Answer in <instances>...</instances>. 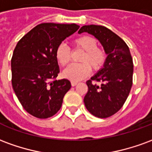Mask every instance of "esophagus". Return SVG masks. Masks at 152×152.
Wrapping results in <instances>:
<instances>
[{
	"label": "esophagus",
	"instance_id": "34e87169",
	"mask_svg": "<svg viewBox=\"0 0 152 152\" xmlns=\"http://www.w3.org/2000/svg\"><path fill=\"white\" fill-rule=\"evenodd\" d=\"M71 84H72V86H76L77 84H78V82H76V81H72L71 82Z\"/></svg>",
	"mask_w": 152,
	"mask_h": 152
}]
</instances>
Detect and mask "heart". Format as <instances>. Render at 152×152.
Here are the masks:
<instances>
[{
    "label": "heart",
    "instance_id": "obj_1",
    "mask_svg": "<svg viewBox=\"0 0 152 152\" xmlns=\"http://www.w3.org/2000/svg\"><path fill=\"white\" fill-rule=\"evenodd\" d=\"M76 49L83 50L80 61L82 63L73 64L64 70L63 75L72 81H79L89 75L91 67L99 71L104 65L107 55L104 50L98 47L97 40L90 36H81L73 41ZM55 57L61 66H66L71 61V50L64 44L59 45L55 52Z\"/></svg>",
    "mask_w": 152,
    "mask_h": 152
}]
</instances>
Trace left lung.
<instances>
[{
    "instance_id": "1",
    "label": "left lung",
    "mask_w": 152,
    "mask_h": 152,
    "mask_svg": "<svg viewBox=\"0 0 152 152\" xmlns=\"http://www.w3.org/2000/svg\"><path fill=\"white\" fill-rule=\"evenodd\" d=\"M88 32L102 44L107 55L103 67L87 80L84 98L87 110L94 116L107 118L123 107L133 85L134 63L129 47L119 36L99 25H85L78 33ZM93 81L100 82L98 86Z\"/></svg>"
}]
</instances>
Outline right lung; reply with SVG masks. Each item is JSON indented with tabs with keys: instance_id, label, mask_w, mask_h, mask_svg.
I'll return each mask as SVG.
<instances>
[{
	"instance_id": "obj_1",
	"label": "right lung",
	"mask_w": 152,
	"mask_h": 152,
	"mask_svg": "<svg viewBox=\"0 0 152 152\" xmlns=\"http://www.w3.org/2000/svg\"><path fill=\"white\" fill-rule=\"evenodd\" d=\"M80 26L45 23L36 26L22 37L11 58L12 86L27 112L46 119L59 111L68 80H55L59 66L55 57L58 46Z\"/></svg>"
}]
</instances>
